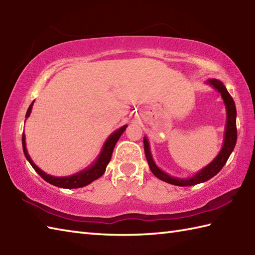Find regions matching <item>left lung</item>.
Returning a JSON list of instances; mask_svg holds the SVG:
<instances>
[{
	"instance_id": "obj_1",
	"label": "left lung",
	"mask_w": 255,
	"mask_h": 255,
	"mask_svg": "<svg viewBox=\"0 0 255 255\" xmlns=\"http://www.w3.org/2000/svg\"><path fill=\"white\" fill-rule=\"evenodd\" d=\"M207 83L213 85V88L219 92L226 105L227 124H226L223 149L220 150L219 154L216 156V158L211 161L207 166H205L202 171L196 173L194 176L188 177V178H178V177H173L169 174H166L165 172L160 170L159 167L156 166V164L154 163V161L152 159V155H151V152H150V145H149L148 139L147 137H144L143 138L144 153H145V158H147V161H148L149 167L151 172H152L156 177L160 178L161 181L173 184V185H176V186H192V185H196V184L208 181L211 177H214L216 174H217L221 169H223L227 160L229 159L231 152L235 149V145L237 142V124H236L237 110H236L235 101L229 94V92L227 91L226 86L223 84V82H220V81L216 79H213V80H208Z\"/></svg>"
}]
</instances>
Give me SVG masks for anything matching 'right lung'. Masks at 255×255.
I'll use <instances>...</instances> for the list:
<instances>
[{
	"label": "right lung",
	"instance_id": "1",
	"mask_svg": "<svg viewBox=\"0 0 255 255\" xmlns=\"http://www.w3.org/2000/svg\"><path fill=\"white\" fill-rule=\"evenodd\" d=\"M32 105H34V102L31 103V104L28 107V110H27L26 118L30 115ZM126 128H127V125H125V126L121 127L119 129H117V130L114 131L111 134V136L107 138L104 145H103L101 153L99 154V156H97V159L95 160L94 163L92 164L91 166H89L88 169L81 171V172L77 173V174L71 175V176L56 177V176L47 174V173H45L44 171H41L39 167H38L34 163V162H32L28 152H27L26 142H25V134L24 133H23V137H21V143H23V150H24V154L26 156V159L28 160L30 165L34 167V170L42 178H44L46 182H48L49 184H52V185H55V186L62 187V188H79V187H83V186L89 185L90 183L97 180V178L101 177L103 174H104L105 170H106V166L111 161L114 147H115V144L118 141V139L121 138V136H122L123 132L125 131V129H126Z\"/></svg>",
	"mask_w": 255,
	"mask_h": 255
}]
</instances>
